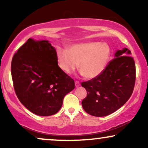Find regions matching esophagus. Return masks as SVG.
I'll return each instance as SVG.
<instances>
[{
    "label": "esophagus",
    "instance_id": "34e87169",
    "mask_svg": "<svg viewBox=\"0 0 148 148\" xmlns=\"http://www.w3.org/2000/svg\"><path fill=\"white\" fill-rule=\"evenodd\" d=\"M79 86H80V83L79 82V81H75V86H76V87H79Z\"/></svg>",
    "mask_w": 148,
    "mask_h": 148
}]
</instances>
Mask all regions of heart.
Instances as JSON below:
<instances>
[{"label":"heart","instance_id":"obj_1","mask_svg":"<svg viewBox=\"0 0 148 148\" xmlns=\"http://www.w3.org/2000/svg\"><path fill=\"white\" fill-rule=\"evenodd\" d=\"M59 67L66 73L77 67L86 79H95L106 68L111 56V49L106 43L89 42L72 45L68 50L58 48L56 51Z\"/></svg>","mask_w":148,"mask_h":148}]
</instances>
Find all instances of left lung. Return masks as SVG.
<instances>
[{"label":"left lung","instance_id":"left-lung-1","mask_svg":"<svg viewBox=\"0 0 148 148\" xmlns=\"http://www.w3.org/2000/svg\"><path fill=\"white\" fill-rule=\"evenodd\" d=\"M128 49L118 50L99 76L81 83L87 91L82 106L88 114L103 117L116 111L130 99L136 81V66Z\"/></svg>","mask_w":148,"mask_h":148}]
</instances>
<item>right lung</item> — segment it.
<instances>
[{"label":"right lung","instance_id":"add662e5","mask_svg":"<svg viewBox=\"0 0 148 148\" xmlns=\"http://www.w3.org/2000/svg\"><path fill=\"white\" fill-rule=\"evenodd\" d=\"M11 73L18 99L40 116L56 114L74 81L58 66L56 51L48 40L29 38L12 60Z\"/></svg>","mask_w":148,"mask_h":148}]
</instances>
